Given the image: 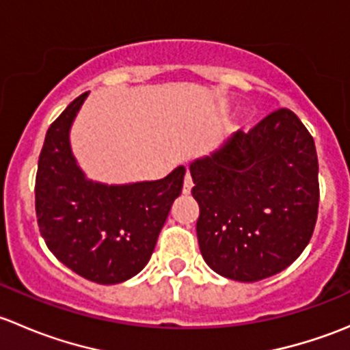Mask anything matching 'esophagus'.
Listing matches in <instances>:
<instances>
[{
    "label": "esophagus",
    "mask_w": 350,
    "mask_h": 350,
    "mask_svg": "<svg viewBox=\"0 0 350 350\" xmlns=\"http://www.w3.org/2000/svg\"><path fill=\"white\" fill-rule=\"evenodd\" d=\"M191 188H193V179L191 176L186 174L185 183H183V195H189V193H191Z\"/></svg>",
    "instance_id": "1"
}]
</instances>
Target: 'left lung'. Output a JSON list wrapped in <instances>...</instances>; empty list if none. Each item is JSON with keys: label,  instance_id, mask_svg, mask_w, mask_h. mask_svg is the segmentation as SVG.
<instances>
[{"label": "left lung", "instance_id": "8db88e82", "mask_svg": "<svg viewBox=\"0 0 350 350\" xmlns=\"http://www.w3.org/2000/svg\"><path fill=\"white\" fill-rule=\"evenodd\" d=\"M200 204L196 235L204 262L242 283L286 269L305 250L319 217L313 137L288 108L189 165Z\"/></svg>", "mask_w": 350, "mask_h": 350}]
</instances>
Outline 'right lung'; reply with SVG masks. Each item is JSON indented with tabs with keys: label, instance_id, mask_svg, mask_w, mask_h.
<instances>
[{
	"label": "right lung",
	"instance_id": "add662e5",
	"mask_svg": "<svg viewBox=\"0 0 350 350\" xmlns=\"http://www.w3.org/2000/svg\"><path fill=\"white\" fill-rule=\"evenodd\" d=\"M86 96H77L49 126L35 178V211L40 235L64 266L98 284H116L149 262L186 169L122 186L86 179L69 144Z\"/></svg>",
	"mask_w": 350,
	"mask_h": 350
}]
</instances>
